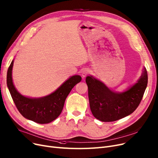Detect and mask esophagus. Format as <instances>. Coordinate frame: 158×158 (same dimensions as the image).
<instances>
[{"label":"esophagus","instance_id":"esophagus-1","mask_svg":"<svg viewBox=\"0 0 158 158\" xmlns=\"http://www.w3.org/2000/svg\"><path fill=\"white\" fill-rule=\"evenodd\" d=\"M89 73V69H84L82 71V77H85L86 75Z\"/></svg>","mask_w":158,"mask_h":158}]
</instances>
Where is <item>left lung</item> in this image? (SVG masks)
<instances>
[{
  "instance_id": "1",
  "label": "left lung",
  "mask_w": 158,
  "mask_h": 158,
  "mask_svg": "<svg viewBox=\"0 0 158 158\" xmlns=\"http://www.w3.org/2000/svg\"><path fill=\"white\" fill-rule=\"evenodd\" d=\"M90 109L93 116L104 122H114L128 116L137 109L148 83L143 68L137 83L123 93H116L92 76L86 77Z\"/></svg>"
}]
</instances>
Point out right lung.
Segmentation results:
<instances>
[{
  "label": "right lung",
  "instance_id": "right-lung-1",
  "mask_svg": "<svg viewBox=\"0 0 158 158\" xmlns=\"http://www.w3.org/2000/svg\"><path fill=\"white\" fill-rule=\"evenodd\" d=\"M13 62L12 60L7 70V85L19 112L26 119L37 123L46 124L52 122L61 114L67 96L74 86L81 81V77L72 76L49 95L32 98L20 94L15 87L12 80Z\"/></svg>",
  "mask_w": 158,
  "mask_h": 158
}]
</instances>
